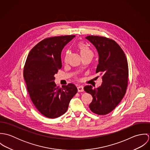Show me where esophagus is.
<instances>
[{
  "label": "esophagus",
  "instance_id": "obj_1",
  "mask_svg": "<svg viewBox=\"0 0 150 150\" xmlns=\"http://www.w3.org/2000/svg\"><path fill=\"white\" fill-rule=\"evenodd\" d=\"M78 92H83L84 91V87L83 86H77Z\"/></svg>",
  "mask_w": 150,
  "mask_h": 150
}]
</instances>
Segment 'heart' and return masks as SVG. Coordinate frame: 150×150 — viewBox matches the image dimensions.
<instances>
[{
	"label": "heart",
	"mask_w": 150,
	"mask_h": 150,
	"mask_svg": "<svg viewBox=\"0 0 150 150\" xmlns=\"http://www.w3.org/2000/svg\"><path fill=\"white\" fill-rule=\"evenodd\" d=\"M77 47L79 49L81 57L83 58L85 57H91L92 58L93 56V52L92 49L87 44L83 42H80L77 45ZM69 55V51H66L65 52L64 55V61L66 62Z\"/></svg>",
	"instance_id": "heart-1"
}]
</instances>
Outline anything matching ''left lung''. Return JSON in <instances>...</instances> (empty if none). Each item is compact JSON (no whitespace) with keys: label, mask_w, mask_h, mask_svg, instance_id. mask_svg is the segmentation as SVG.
Listing matches in <instances>:
<instances>
[{"label":"left lung","mask_w":150,"mask_h":150,"mask_svg":"<svg viewBox=\"0 0 150 150\" xmlns=\"http://www.w3.org/2000/svg\"><path fill=\"white\" fill-rule=\"evenodd\" d=\"M97 49L99 64L96 73L102 76V83L98 88L84 86L93 98L90 110L98 115L111 112L124 98L128 85V64L121 47L114 40L103 36L86 37Z\"/></svg>","instance_id":"8db88e82"}]
</instances>
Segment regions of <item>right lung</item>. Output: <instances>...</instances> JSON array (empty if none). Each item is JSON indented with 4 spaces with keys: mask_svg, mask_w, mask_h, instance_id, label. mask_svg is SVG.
<instances>
[{
    "mask_svg": "<svg viewBox=\"0 0 150 150\" xmlns=\"http://www.w3.org/2000/svg\"><path fill=\"white\" fill-rule=\"evenodd\" d=\"M75 35L48 38L29 52L23 68V79L34 106L44 116L55 118L64 114L77 92L70 83L62 88L55 84L54 75L62 67L61 55Z\"/></svg>",
    "mask_w": 150,
    "mask_h": 150,
    "instance_id": "right-lung-1",
    "label": "right lung"
}]
</instances>
